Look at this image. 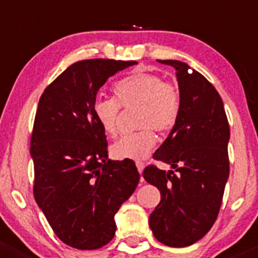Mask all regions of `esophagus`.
Here are the masks:
<instances>
[{"label":"esophagus","mask_w":258,"mask_h":258,"mask_svg":"<svg viewBox=\"0 0 258 258\" xmlns=\"http://www.w3.org/2000/svg\"><path fill=\"white\" fill-rule=\"evenodd\" d=\"M136 167H137V170H139V173H143L144 168H145V164H144L143 162H136Z\"/></svg>","instance_id":"obj_1"}]
</instances>
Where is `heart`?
<instances>
[{"label": "heart", "mask_w": 258, "mask_h": 258, "mask_svg": "<svg viewBox=\"0 0 258 258\" xmlns=\"http://www.w3.org/2000/svg\"><path fill=\"white\" fill-rule=\"evenodd\" d=\"M114 98H98L94 114L105 134L117 132V119L122 107H139L137 126L143 130L124 135L115 141L110 153L115 159L143 160L156 144L151 128L167 132L172 128L180 112V96L174 86L165 84L160 76L150 72H135L114 85Z\"/></svg>", "instance_id": "b5f03b06"}]
</instances>
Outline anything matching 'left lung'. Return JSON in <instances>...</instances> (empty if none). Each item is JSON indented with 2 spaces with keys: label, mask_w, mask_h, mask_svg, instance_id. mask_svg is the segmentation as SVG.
Listing matches in <instances>:
<instances>
[{
  "label": "left lung",
  "mask_w": 258,
  "mask_h": 258,
  "mask_svg": "<svg viewBox=\"0 0 258 258\" xmlns=\"http://www.w3.org/2000/svg\"><path fill=\"white\" fill-rule=\"evenodd\" d=\"M174 67L180 96L178 119L154 158L173 170L145 168L148 183L158 187L160 202L149 225L159 242L187 247L201 239L215 223L229 177L230 130L223 100L200 72L184 62L158 59Z\"/></svg>",
  "instance_id": "8db88e82"
}]
</instances>
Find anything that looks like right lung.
Masks as SVG:
<instances>
[{
    "label": "right lung",
    "mask_w": 258,
    "mask_h": 258,
    "mask_svg": "<svg viewBox=\"0 0 258 258\" xmlns=\"http://www.w3.org/2000/svg\"><path fill=\"white\" fill-rule=\"evenodd\" d=\"M136 63L79 61L40 96L30 140L34 197L53 232L74 248L96 249L112 240L115 213L140 180L132 160L108 158L93 109L108 79Z\"/></svg>",
    "instance_id": "1"
}]
</instances>
